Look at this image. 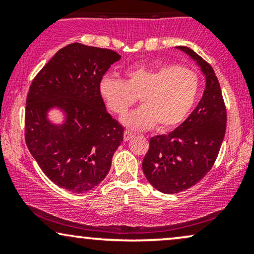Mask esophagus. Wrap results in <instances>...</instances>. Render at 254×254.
Wrapping results in <instances>:
<instances>
[{"mask_svg":"<svg viewBox=\"0 0 254 254\" xmlns=\"http://www.w3.org/2000/svg\"><path fill=\"white\" fill-rule=\"evenodd\" d=\"M132 137H133V135L131 132H129V131H125L124 132V141H130Z\"/></svg>","mask_w":254,"mask_h":254,"instance_id":"obj_1","label":"esophagus"}]
</instances>
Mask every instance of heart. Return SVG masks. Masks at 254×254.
Listing matches in <instances>:
<instances>
[{"mask_svg":"<svg viewBox=\"0 0 254 254\" xmlns=\"http://www.w3.org/2000/svg\"><path fill=\"white\" fill-rule=\"evenodd\" d=\"M199 88L196 72L171 63L129 69L127 81L112 76L100 81L101 97L116 115H125L139 98L142 106L122 118L127 129L136 131L156 124L160 130L179 125L191 112Z\"/></svg>","mask_w":254,"mask_h":254,"instance_id":"b5f03b06","label":"heart"}]
</instances>
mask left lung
I'll return each instance as SVG.
<instances>
[{
	"label": "left lung",
	"mask_w": 254,
	"mask_h": 254,
	"mask_svg": "<svg viewBox=\"0 0 254 254\" xmlns=\"http://www.w3.org/2000/svg\"><path fill=\"white\" fill-rule=\"evenodd\" d=\"M205 77L203 97L185 122L167 135L151 137L142 168L162 193L174 194L196 185L211 170L226 133V107L214 69L188 46H177Z\"/></svg>",
	"instance_id": "obj_1"
}]
</instances>
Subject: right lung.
<instances>
[{
  "mask_svg": "<svg viewBox=\"0 0 254 254\" xmlns=\"http://www.w3.org/2000/svg\"><path fill=\"white\" fill-rule=\"evenodd\" d=\"M121 55L72 43L56 52L38 72L26 100L25 138L45 176L60 188L82 193L109 173L123 142L124 127L109 112L100 81ZM64 116L60 124L50 112Z\"/></svg>",
  "mask_w": 254,
  "mask_h": 254,
  "instance_id": "right-lung-1",
  "label": "right lung"
}]
</instances>
